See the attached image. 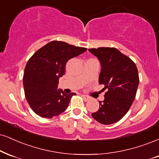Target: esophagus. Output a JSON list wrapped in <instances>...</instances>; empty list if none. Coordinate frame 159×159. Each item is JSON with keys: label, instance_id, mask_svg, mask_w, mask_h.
Masks as SVG:
<instances>
[{"label": "esophagus", "instance_id": "obj_1", "mask_svg": "<svg viewBox=\"0 0 159 159\" xmlns=\"http://www.w3.org/2000/svg\"><path fill=\"white\" fill-rule=\"evenodd\" d=\"M82 97H83V99L84 100H85V102L89 101V99H90V97H88V96H86V95H82Z\"/></svg>", "mask_w": 159, "mask_h": 159}]
</instances>
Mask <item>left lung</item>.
<instances>
[{
	"label": "left lung",
	"mask_w": 159,
	"mask_h": 159,
	"mask_svg": "<svg viewBox=\"0 0 159 159\" xmlns=\"http://www.w3.org/2000/svg\"><path fill=\"white\" fill-rule=\"evenodd\" d=\"M100 61L102 69L99 83L105 85V99L99 101V108L91 114L98 122L111 125L127 113L136 97L139 83L135 62L116 48H89Z\"/></svg>",
	"instance_id": "1"
}]
</instances>
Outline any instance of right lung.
Instances as JSON below:
<instances>
[{
    "instance_id": "add662e5",
    "label": "right lung",
    "mask_w": 159,
    "mask_h": 159,
    "mask_svg": "<svg viewBox=\"0 0 159 159\" xmlns=\"http://www.w3.org/2000/svg\"><path fill=\"white\" fill-rule=\"evenodd\" d=\"M87 50L62 41L54 40L38 49L27 62L23 74L25 97L32 111L51 119L64 112L75 93L57 89L59 78L66 73L70 59Z\"/></svg>"
}]
</instances>
